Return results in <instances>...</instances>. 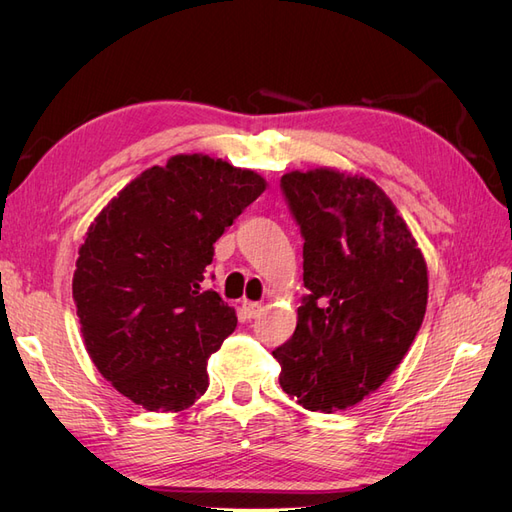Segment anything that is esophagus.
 I'll list each match as a JSON object with an SVG mask.
<instances>
[{"instance_id": "34e87169", "label": "esophagus", "mask_w": 512, "mask_h": 512, "mask_svg": "<svg viewBox=\"0 0 512 512\" xmlns=\"http://www.w3.org/2000/svg\"><path fill=\"white\" fill-rule=\"evenodd\" d=\"M241 309L245 318H256L260 312H262V305L260 303H254V301H243L241 303Z\"/></svg>"}]
</instances>
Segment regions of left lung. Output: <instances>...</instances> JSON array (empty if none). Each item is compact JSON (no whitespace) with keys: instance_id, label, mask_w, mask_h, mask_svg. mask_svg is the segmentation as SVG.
<instances>
[{"instance_id":"1","label":"left lung","mask_w":512,"mask_h":512,"mask_svg":"<svg viewBox=\"0 0 512 512\" xmlns=\"http://www.w3.org/2000/svg\"><path fill=\"white\" fill-rule=\"evenodd\" d=\"M282 190L303 243L297 329L273 356L284 393L312 412L359 404L410 350L427 309V265L391 198L363 175L292 170Z\"/></svg>"}]
</instances>
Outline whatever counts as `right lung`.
<instances>
[{
  "label": "right lung",
  "mask_w": 512,
  "mask_h": 512,
  "mask_svg": "<svg viewBox=\"0 0 512 512\" xmlns=\"http://www.w3.org/2000/svg\"><path fill=\"white\" fill-rule=\"evenodd\" d=\"M265 188L254 170L181 153L132 179L87 228L76 316L91 361L136 406L181 412L207 391V361L237 314L200 282L213 243Z\"/></svg>",
  "instance_id": "obj_1"
}]
</instances>
